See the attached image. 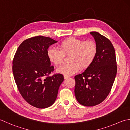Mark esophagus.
<instances>
[{"label":"esophagus","mask_w":130,"mask_h":130,"mask_svg":"<svg viewBox=\"0 0 130 130\" xmlns=\"http://www.w3.org/2000/svg\"><path fill=\"white\" fill-rule=\"evenodd\" d=\"M69 77V76H67V75H64V79H67V78H68Z\"/></svg>","instance_id":"34e87169"}]
</instances>
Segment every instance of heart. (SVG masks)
I'll return each instance as SVG.
<instances>
[{
  "label": "heart",
  "mask_w": 130,
  "mask_h": 130,
  "mask_svg": "<svg viewBox=\"0 0 130 130\" xmlns=\"http://www.w3.org/2000/svg\"><path fill=\"white\" fill-rule=\"evenodd\" d=\"M59 49L50 47L47 52L48 59L55 66L61 65L64 56H68L70 62L57 69L58 73L72 75L78 72L80 68L87 69L93 63L98 53L96 42L91 40H83L71 37L63 40L59 45Z\"/></svg>",
  "instance_id": "1"
}]
</instances>
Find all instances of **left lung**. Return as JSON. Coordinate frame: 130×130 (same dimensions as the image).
<instances>
[{
  "mask_svg": "<svg viewBox=\"0 0 130 130\" xmlns=\"http://www.w3.org/2000/svg\"><path fill=\"white\" fill-rule=\"evenodd\" d=\"M98 45L92 64L75 77V94L78 103L86 107L101 103L112 89L117 73L115 48L111 41L97 32H91Z\"/></svg>",
  "mask_w": 130,
  "mask_h": 130,
  "instance_id": "obj_1",
  "label": "left lung"
}]
</instances>
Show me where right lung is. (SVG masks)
<instances>
[{
  "instance_id": "right-lung-1",
  "label": "right lung",
  "mask_w": 130,
  "mask_h": 130,
  "mask_svg": "<svg viewBox=\"0 0 130 130\" xmlns=\"http://www.w3.org/2000/svg\"><path fill=\"white\" fill-rule=\"evenodd\" d=\"M57 41L37 36L25 40L16 50L12 70L21 96L33 107L43 109L51 106L57 98L63 75L54 73L47 55L49 46Z\"/></svg>"
}]
</instances>
